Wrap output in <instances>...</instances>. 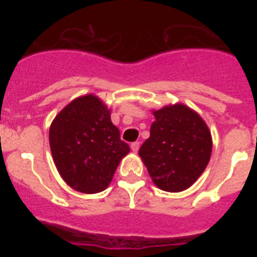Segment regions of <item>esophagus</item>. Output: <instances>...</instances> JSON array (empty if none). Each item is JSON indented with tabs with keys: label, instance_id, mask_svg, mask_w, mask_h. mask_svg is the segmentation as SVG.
<instances>
[{
	"label": "esophagus",
	"instance_id": "esophagus-1",
	"mask_svg": "<svg viewBox=\"0 0 257 257\" xmlns=\"http://www.w3.org/2000/svg\"><path fill=\"white\" fill-rule=\"evenodd\" d=\"M139 148H140V143L139 142H135V143H133V144H131V149H133L134 153H136V152L139 151Z\"/></svg>",
	"mask_w": 257,
	"mask_h": 257
}]
</instances>
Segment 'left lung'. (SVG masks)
I'll list each match as a JSON object with an SVG mask.
<instances>
[{
  "mask_svg": "<svg viewBox=\"0 0 257 257\" xmlns=\"http://www.w3.org/2000/svg\"><path fill=\"white\" fill-rule=\"evenodd\" d=\"M151 136L139 151L152 180L166 192H181L207 167L212 138L201 115L184 104L153 110Z\"/></svg>",
  "mask_w": 257,
  "mask_h": 257,
  "instance_id": "left-lung-1",
  "label": "left lung"
}]
</instances>
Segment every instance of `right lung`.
I'll return each mask as SVG.
<instances>
[{"label":"right lung","mask_w":257,"mask_h":257,"mask_svg":"<svg viewBox=\"0 0 257 257\" xmlns=\"http://www.w3.org/2000/svg\"><path fill=\"white\" fill-rule=\"evenodd\" d=\"M50 148L63 180L86 194L103 192L130 147L110 121V110L92 94L79 96L52 121Z\"/></svg>","instance_id":"add662e5"}]
</instances>
